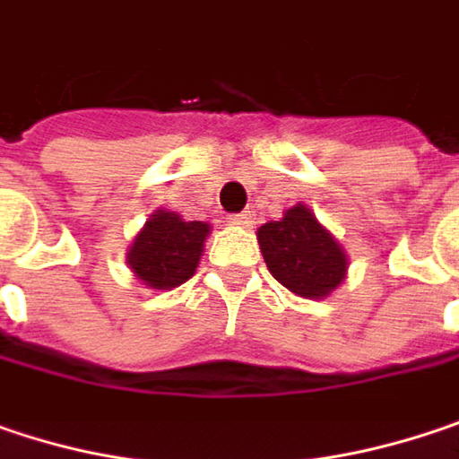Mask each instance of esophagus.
I'll list each match as a JSON object with an SVG mask.
<instances>
[{"label":"esophagus","instance_id":"obj_1","mask_svg":"<svg viewBox=\"0 0 459 459\" xmlns=\"http://www.w3.org/2000/svg\"><path fill=\"white\" fill-rule=\"evenodd\" d=\"M230 224H235V227H253V212H243L230 216Z\"/></svg>","mask_w":459,"mask_h":459}]
</instances>
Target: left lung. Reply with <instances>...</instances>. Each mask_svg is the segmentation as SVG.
<instances>
[{
  "mask_svg": "<svg viewBox=\"0 0 459 459\" xmlns=\"http://www.w3.org/2000/svg\"><path fill=\"white\" fill-rule=\"evenodd\" d=\"M258 246L272 277L308 300L334 292L347 274V253L340 240L303 204L287 209L279 221L258 227Z\"/></svg>",
  "mask_w": 459,
  "mask_h": 459,
  "instance_id": "left-lung-1",
  "label": "left lung"
}]
</instances>
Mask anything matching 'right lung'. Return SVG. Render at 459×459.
Segmentation results:
<instances>
[{
	"label": "right lung",
	"mask_w": 459,
	"mask_h": 459,
	"mask_svg": "<svg viewBox=\"0 0 459 459\" xmlns=\"http://www.w3.org/2000/svg\"><path fill=\"white\" fill-rule=\"evenodd\" d=\"M212 227L206 221H185L180 213H151L127 250V266L151 290H172L195 274L204 243Z\"/></svg>",
	"instance_id": "add662e5"
}]
</instances>
